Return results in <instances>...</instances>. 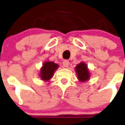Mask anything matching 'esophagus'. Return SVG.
<instances>
[{"label": "esophagus", "mask_w": 125, "mask_h": 125, "mask_svg": "<svg viewBox=\"0 0 125 125\" xmlns=\"http://www.w3.org/2000/svg\"><path fill=\"white\" fill-rule=\"evenodd\" d=\"M63 67H69V62L68 60H64L63 62Z\"/></svg>", "instance_id": "esophagus-1"}]
</instances>
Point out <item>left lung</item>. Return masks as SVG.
Wrapping results in <instances>:
<instances>
[{
    "mask_svg": "<svg viewBox=\"0 0 125 125\" xmlns=\"http://www.w3.org/2000/svg\"><path fill=\"white\" fill-rule=\"evenodd\" d=\"M75 71L77 74V77L80 82H85L90 78V72L85 63L82 62L75 67Z\"/></svg>",
    "mask_w": 125,
    "mask_h": 125,
    "instance_id": "8db88e82",
    "label": "left lung"
}]
</instances>
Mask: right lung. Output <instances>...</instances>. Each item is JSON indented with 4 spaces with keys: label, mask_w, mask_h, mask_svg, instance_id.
Wrapping results in <instances>:
<instances>
[{
    "label": "right lung",
    "mask_w": 125,
    "mask_h": 125,
    "mask_svg": "<svg viewBox=\"0 0 125 125\" xmlns=\"http://www.w3.org/2000/svg\"><path fill=\"white\" fill-rule=\"evenodd\" d=\"M59 65L53 62L45 61L40 70V77L42 80L47 82L53 76L54 73Z\"/></svg>",
    "instance_id": "obj_1"
}]
</instances>
